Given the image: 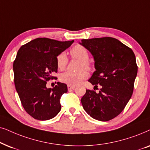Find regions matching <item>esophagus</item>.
Listing matches in <instances>:
<instances>
[{
    "mask_svg": "<svg viewBox=\"0 0 150 150\" xmlns=\"http://www.w3.org/2000/svg\"><path fill=\"white\" fill-rule=\"evenodd\" d=\"M67 88H68V90H69V91H71V90H73L75 88V86H72V85H68Z\"/></svg>",
    "mask_w": 150,
    "mask_h": 150,
    "instance_id": "obj_1",
    "label": "esophagus"
}]
</instances>
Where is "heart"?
Returning a JSON list of instances; mask_svg holds the SVG:
<instances>
[{"label": "heart", "instance_id": "obj_1", "mask_svg": "<svg viewBox=\"0 0 150 150\" xmlns=\"http://www.w3.org/2000/svg\"><path fill=\"white\" fill-rule=\"evenodd\" d=\"M70 53L72 57L81 61L79 67V69L83 68L87 70L91 69V64L88 62L89 58L88 51L84 47L79 45H75L71 49ZM56 63L57 68L59 70H64L65 69L68 63V58L65 53H61L57 55L56 57ZM88 76V74L87 72L84 69H81L77 72H64L61 74L59 79L63 83L75 86L86 79Z\"/></svg>", "mask_w": 150, "mask_h": 150}]
</instances>
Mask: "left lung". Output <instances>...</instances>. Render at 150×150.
<instances>
[{
	"label": "left lung",
	"mask_w": 150,
	"mask_h": 150,
	"mask_svg": "<svg viewBox=\"0 0 150 150\" xmlns=\"http://www.w3.org/2000/svg\"><path fill=\"white\" fill-rule=\"evenodd\" d=\"M81 45L91 52L96 71L88 79L100 86L98 93L86 90L81 99L83 109L92 118L108 121L125 108L133 93L138 67L130 48L110 37L81 40Z\"/></svg>",
	"instance_id": "left-lung-1"
}]
</instances>
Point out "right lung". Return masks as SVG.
I'll use <instances>...</instances> for the list:
<instances>
[{
  "label": "right lung",
  "mask_w": 150,
  "mask_h": 150,
  "mask_svg": "<svg viewBox=\"0 0 150 150\" xmlns=\"http://www.w3.org/2000/svg\"><path fill=\"white\" fill-rule=\"evenodd\" d=\"M73 42L38 38L18 51L13 65L16 89L24 109L33 118L49 120L60 111V98L67 93V84L57 82L53 88L46 85L57 72V56Z\"/></svg>",
  "instance_id": "right-lung-1"
}]
</instances>
